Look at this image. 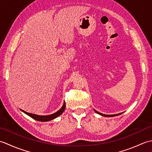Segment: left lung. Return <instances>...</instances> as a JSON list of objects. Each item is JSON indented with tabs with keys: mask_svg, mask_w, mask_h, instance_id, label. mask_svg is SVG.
<instances>
[{
	"mask_svg": "<svg viewBox=\"0 0 152 152\" xmlns=\"http://www.w3.org/2000/svg\"><path fill=\"white\" fill-rule=\"evenodd\" d=\"M95 112L97 113V114H100V115H103V116H105V117H113V116H115V115H120V114H122V113H120V114H114V115H106V114H101V113L98 112L97 111H96V110H95Z\"/></svg>",
	"mask_w": 152,
	"mask_h": 152,
	"instance_id": "8db88e82",
	"label": "left lung"
}]
</instances>
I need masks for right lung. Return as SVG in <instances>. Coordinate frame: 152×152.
<instances>
[{
  "label": "right lung",
  "mask_w": 152,
  "mask_h": 152,
  "mask_svg": "<svg viewBox=\"0 0 152 152\" xmlns=\"http://www.w3.org/2000/svg\"><path fill=\"white\" fill-rule=\"evenodd\" d=\"M65 106H66V104L65 102L63 103V105L62 107L61 108V109L59 110H58L57 112H56L54 114H52L51 115H38L37 114H31V113H28L27 112H25L24 110H22V112H23L25 114H27L28 115H29L30 117H31L32 118H33L34 119H36L37 121H50L51 119H53L55 118H56L58 116H59L60 115H61L63 114V112H64V109H65Z\"/></svg>",
  "instance_id": "obj_1"
}]
</instances>
